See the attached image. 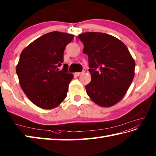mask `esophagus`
<instances>
[{"mask_svg":"<svg viewBox=\"0 0 156 156\" xmlns=\"http://www.w3.org/2000/svg\"><path fill=\"white\" fill-rule=\"evenodd\" d=\"M84 73H85L84 71L81 72V73H75V75H77V76H79V75H82V74H83Z\"/></svg>","mask_w":156,"mask_h":156,"instance_id":"1","label":"esophagus"}]
</instances>
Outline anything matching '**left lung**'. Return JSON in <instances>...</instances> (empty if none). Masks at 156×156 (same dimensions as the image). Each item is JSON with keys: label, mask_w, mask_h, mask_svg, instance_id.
I'll list each match as a JSON object with an SVG mask.
<instances>
[{"label": "left lung", "mask_w": 156, "mask_h": 156, "mask_svg": "<svg viewBox=\"0 0 156 156\" xmlns=\"http://www.w3.org/2000/svg\"><path fill=\"white\" fill-rule=\"evenodd\" d=\"M88 56L91 81L85 89L101 107L116 104L126 94L135 76V62L122 42L111 35L85 32L77 37Z\"/></svg>", "instance_id": "1"}]
</instances>
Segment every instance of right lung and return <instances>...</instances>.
Masks as SVG:
<instances>
[{"instance_id":"right-lung-1","label":"right lung","mask_w":156,"mask_h":156,"mask_svg":"<svg viewBox=\"0 0 156 156\" xmlns=\"http://www.w3.org/2000/svg\"><path fill=\"white\" fill-rule=\"evenodd\" d=\"M74 36L60 31L43 35L21 52L16 66L20 84L31 102L42 109H52L65 99L73 75L63 62L66 46Z\"/></svg>"}]
</instances>
